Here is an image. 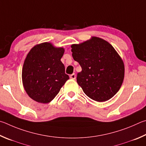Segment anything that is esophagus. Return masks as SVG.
Segmentation results:
<instances>
[{
  "label": "esophagus",
  "mask_w": 146,
  "mask_h": 146,
  "mask_svg": "<svg viewBox=\"0 0 146 146\" xmlns=\"http://www.w3.org/2000/svg\"><path fill=\"white\" fill-rule=\"evenodd\" d=\"M76 78V76L75 74H71L70 76V79H72V80H75Z\"/></svg>",
  "instance_id": "1"
}]
</instances>
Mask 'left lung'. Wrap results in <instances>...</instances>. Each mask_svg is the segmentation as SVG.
<instances>
[{
    "label": "left lung",
    "instance_id": "left-lung-1",
    "mask_svg": "<svg viewBox=\"0 0 146 146\" xmlns=\"http://www.w3.org/2000/svg\"><path fill=\"white\" fill-rule=\"evenodd\" d=\"M74 60L82 70L77 82L86 96L98 102L110 99L119 90L124 78L123 61L110 43L93 36L71 45Z\"/></svg>",
    "mask_w": 146,
    "mask_h": 146
}]
</instances>
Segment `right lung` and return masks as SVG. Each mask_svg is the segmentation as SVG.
I'll list each match as a JSON object with an SVG mask.
<instances>
[{"mask_svg": "<svg viewBox=\"0 0 146 146\" xmlns=\"http://www.w3.org/2000/svg\"><path fill=\"white\" fill-rule=\"evenodd\" d=\"M64 51L63 47L45 42L35 45L27 54L22 68V83L34 101L49 103L69 79L61 61Z\"/></svg>", "mask_w": 146, "mask_h": 146, "instance_id": "add662e5", "label": "right lung"}]
</instances>
